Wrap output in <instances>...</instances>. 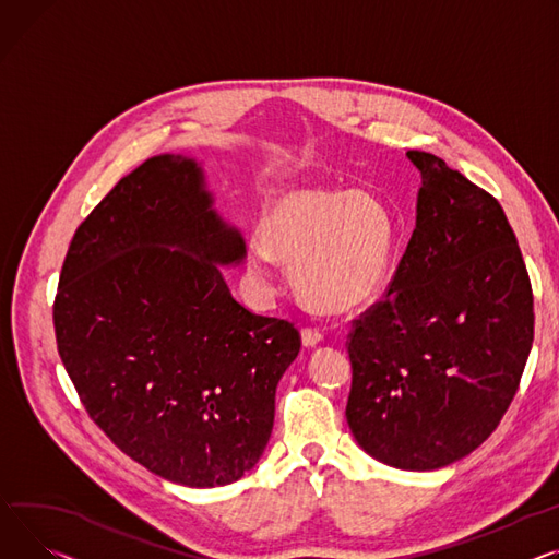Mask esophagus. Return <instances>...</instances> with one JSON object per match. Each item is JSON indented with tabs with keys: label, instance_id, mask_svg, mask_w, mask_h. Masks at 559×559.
Returning <instances> with one entry per match:
<instances>
[{
	"label": "esophagus",
	"instance_id": "esophagus-1",
	"mask_svg": "<svg viewBox=\"0 0 559 559\" xmlns=\"http://www.w3.org/2000/svg\"><path fill=\"white\" fill-rule=\"evenodd\" d=\"M301 340H304V346H308V348H312V346H317L321 340H323V332L319 330V328H312V325H306L304 330H301Z\"/></svg>",
	"mask_w": 559,
	"mask_h": 559
}]
</instances>
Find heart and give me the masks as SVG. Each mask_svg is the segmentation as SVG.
I'll return each instance as SVG.
<instances>
[{"instance_id": "heart-1", "label": "heart", "mask_w": 559, "mask_h": 559, "mask_svg": "<svg viewBox=\"0 0 559 559\" xmlns=\"http://www.w3.org/2000/svg\"><path fill=\"white\" fill-rule=\"evenodd\" d=\"M395 247L397 222L380 198L308 186L270 200L247 258L258 276H270L278 258L312 310L344 314L386 287Z\"/></svg>"}]
</instances>
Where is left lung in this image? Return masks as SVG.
Returning a JSON list of instances; mask_svg holds the SVG:
<instances>
[{
  "instance_id": "8db88e82",
  "label": "left lung",
  "mask_w": 559,
  "mask_h": 559,
  "mask_svg": "<svg viewBox=\"0 0 559 559\" xmlns=\"http://www.w3.org/2000/svg\"><path fill=\"white\" fill-rule=\"evenodd\" d=\"M416 229L389 289L353 321L346 420L373 459L438 469L499 427L535 334L533 287L510 222L488 191L431 153Z\"/></svg>"
}]
</instances>
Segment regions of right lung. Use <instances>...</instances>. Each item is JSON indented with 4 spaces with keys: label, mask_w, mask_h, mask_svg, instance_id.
<instances>
[{
    "label": "right lung",
    "mask_w": 559,
    "mask_h": 559,
    "mask_svg": "<svg viewBox=\"0 0 559 559\" xmlns=\"http://www.w3.org/2000/svg\"><path fill=\"white\" fill-rule=\"evenodd\" d=\"M193 159L123 177L67 249L53 328L90 418L132 461L189 488L263 456L276 384L301 350L292 321L240 306L217 265L245 242L211 209Z\"/></svg>",
    "instance_id": "add662e5"
}]
</instances>
